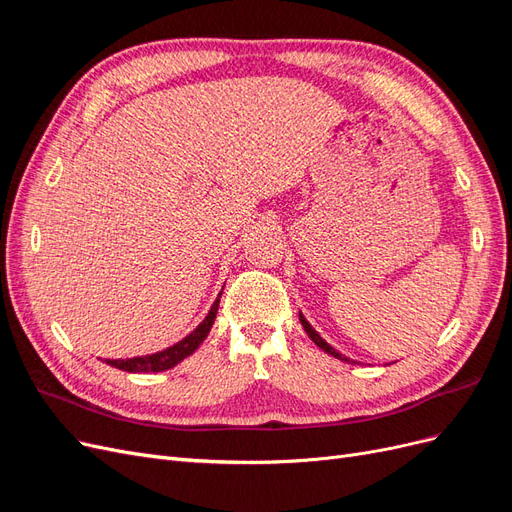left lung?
<instances>
[{"label":"left lung","mask_w":512,"mask_h":512,"mask_svg":"<svg viewBox=\"0 0 512 512\" xmlns=\"http://www.w3.org/2000/svg\"><path fill=\"white\" fill-rule=\"evenodd\" d=\"M299 320H301V324H303V329H305V333L309 335V339H312V342L318 346V348H322L324 352L327 354H331V356H335V359H339V361H346V363H356V361H352V359H348L346 354H342L339 350H335L331 344H327V339H322L320 335H318V331L312 327V324H309L307 320H305V316L299 312Z\"/></svg>","instance_id":"obj_1"}]
</instances>
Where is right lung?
Masks as SVG:
<instances>
[{
	"label": "right lung",
	"mask_w": 512,
	"mask_h": 512,
	"mask_svg": "<svg viewBox=\"0 0 512 512\" xmlns=\"http://www.w3.org/2000/svg\"><path fill=\"white\" fill-rule=\"evenodd\" d=\"M220 297H222V292L218 294V299L213 301L205 320L200 322L192 333H188L183 339H179L177 344L168 346L160 352H153V354L132 356V359H106V365L123 369V371H132V374H149V371H166L170 367H175L183 359H188V356L194 354L198 350V346L205 342V337L209 335L213 322H215V316H218Z\"/></svg>",
	"instance_id": "obj_1"
}]
</instances>
